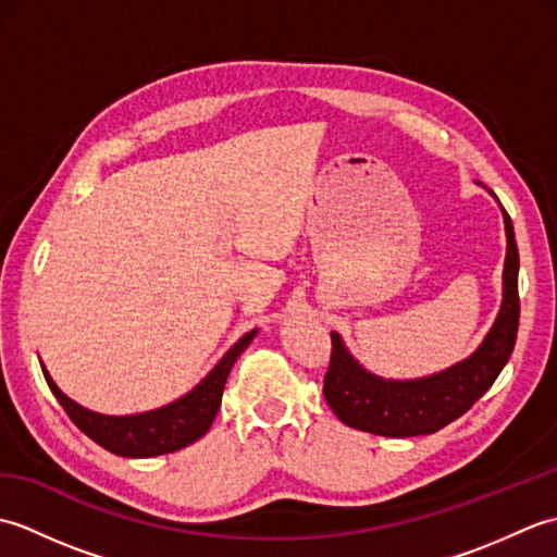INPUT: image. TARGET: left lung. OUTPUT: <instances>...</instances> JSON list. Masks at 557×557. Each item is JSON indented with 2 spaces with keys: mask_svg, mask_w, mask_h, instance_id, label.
I'll use <instances>...</instances> for the list:
<instances>
[{
  "mask_svg": "<svg viewBox=\"0 0 557 557\" xmlns=\"http://www.w3.org/2000/svg\"><path fill=\"white\" fill-rule=\"evenodd\" d=\"M488 194L495 198L493 191ZM503 220L507 236L503 304L486 337L467 359L431 375L395 381L366 371L351 357L339 333H330L333 357L323 381V395L342 423L385 437L429 435L459 419L495 383L515 349L519 325V253L512 220L505 208Z\"/></svg>",
  "mask_w": 557,
  "mask_h": 557,
  "instance_id": "obj_1",
  "label": "left lung"
}]
</instances>
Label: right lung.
<instances>
[{"instance_id":"add662e5","label":"right lung","mask_w":557,"mask_h":557,"mask_svg":"<svg viewBox=\"0 0 557 557\" xmlns=\"http://www.w3.org/2000/svg\"><path fill=\"white\" fill-rule=\"evenodd\" d=\"M256 335L258 327H253L251 333H246L242 339H236V345H232V349L215 363V369L180 399L150 411L124 413V417L81 407L78 401L66 397L62 389L57 387L42 361L40 366L52 395L57 397L59 405L64 407L69 419L74 421L90 441H96L100 447L110 449L112 455L128 459H146L176 453V449L196 443L198 437H203L210 431L212 419H215V413L220 409L224 383H227L232 366L239 359V354L251 345V339Z\"/></svg>"}]
</instances>
